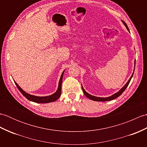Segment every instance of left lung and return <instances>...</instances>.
Listing matches in <instances>:
<instances>
[{
  "label": "left lung",
  "instance_id": "left-lung-1",
  "mask_svg": "<svg viewBox=\"0 0 147 147\" xmlns=\"http://www.w3.org/2000/svg\"><path fill=\"white\" fill-rule=\"evenodd\" d=\"M121 21H122V23H123L124 24V25L125 26V27L126 28V29H127V30H128V32H129L128 27H127V24H126V23H125V22H124V21H123V20H122ZM135 62H136V60H135V67H134V70H133V74H132V75L131 76L130 78L129 79V80H128V81H127V82L126 83V85H124V86H123V88H121V89L119 90V91H118L117 93H114V94L112 95H111V96H108V97H98V96H93V95H92L89 94L88 93H87V92L85 91V89H84V88H83V86H82V90H83V92L84 95H85L86 96L87 98H89V99H90V100H94V101H99V102L110 101V100H114V99H115V98H117L118 96H119L122 94V93H123V92H124V90H126V88H127V86H128L129 83V82H130V81H131V80L132 77H133V76L134 71H135Z\"/></svg>",
  "mask_w": 147,
  "mask_h": 147
}]
</instances>
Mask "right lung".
Instances as JSON below:
<instances>
[{"label":"right lung","mask_w":147,"mask_h":147,"mask_svg":"<svg viewBox=\"0 0 147 147\" xmlns=\"http://www.w3.org/2000/svg\"><path fill=\"white\" fill-rule=\"evenodd\" d=\"M64 71L65 70H64V71L62 72L60 78V80H59L57 90H56V92L54 93H53V94L49 96H38L31 95L30 93H26L25 91H24V90L18 85V84L15 81H14V83L16 84V86L18 87L19 90L20 91V92L24 96H25L28 100H29L32 101L33 102H36V103H41V104L53 102L55 100H57L60 97V96L61 95V86H62V78H63V74H64Z\"/></svg>","instance_id":"right-lung-1"}]
</instances>
